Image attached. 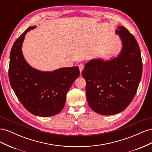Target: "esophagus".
<instances>
[{"instance_id": "esophagus-1", "label": "esophagus", "mask_w": 152, "mask_h": 152, "mask_svg": "<svg viewBox=\"0 0 152 152\" xmlns=\"http://www.w3.org/2000/svg\"><path fill=\"white\" fill-rule=\"evenodd\" d=\"M79 70H80V73H81V72H82V71L83 70L84 68V65L83 64H82V63H81V64H80V65H79Z\"/></svg>"}]
</instances>
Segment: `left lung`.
Instances as JSON below:
<instances>
[{
	"label": "left lung",
	"mask_w": 152,
	"mask_h": 152,
	"mask_svg": "<svg viewBox=\"0 0 152 152\" xmlns=\"http://www.w3.org/2000/svg\"><path fill=\"white\" fill-rule=\"evenodd\" d=\"M115 33L122 40L118 57L110 61L92 59L82 75L86 81L87 100L91 108L103 115L122 112L136 94L142 76L141 51L134 37L124 26Z\"/></svg>",
	"instance_id": "8db88e82"
}]
</instances>
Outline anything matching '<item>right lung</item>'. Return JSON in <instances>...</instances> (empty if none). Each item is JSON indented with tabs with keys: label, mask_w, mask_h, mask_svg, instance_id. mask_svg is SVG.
<instances>
[{
	"label": "right lung",
	"mask_w": 152,
	"mask_h": 152,
	"mask_svg": "<svg viewBox=\"0 0 152 152\" xmlns=\"http://www.w3.org/2000/svg\"><path fill=\"white\" fill-rule=\"evenodd\" d=\"M30 26L14 43L10 53L9 79L12 88L23 107L39 117H50L65 106L67 92L80 75L78 66L41 72L31 67L22 54V44Z\"/></svg>",
	"instance_id": "1"
}]
</instances>
